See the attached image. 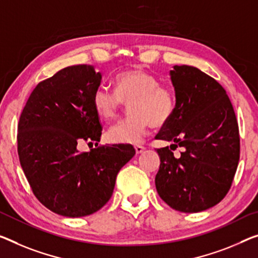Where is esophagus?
Here are the masks:
<instances>
[{
	"label": "esophagus",
	"mask_w": 258,
	"mask_h": 258,
	"mask_svg": "<svg viewBox=\"0 0 258 258\" xmlns=\"http://www.w3.org/2000/svg\"><path fill=\"white\" fill-rule=\"evenodd\" d=\"M144 150H145V148H144V146H142V145H136V146H135V151H136L137 154L142 153L143 151H144Z\"/></svg>",
	"instance_id": "obj_1"
}]
</instances>
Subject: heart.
<instances>
[{"label": "heart", "mask_w": 258, "mask_h": 258, "mask_svg": "<svg viewBox=\"0 0 258 258\" xmlns=\"http://www.w3.org/2000/svg\"><path fill=\"white\" fill-rule=\"evenodd\" d=\"M156 76L141 69L126 70L114 79V91L98 88L92 106L102 120H110L120 110L122 102H130L132 115L116 122L107 132V140L115 144L142 142L150 123L162 126L175 113V97L167 86L159 85Z\"/></svg>", "instance_id": "heart-1"}]
</instances>
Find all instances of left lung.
Instances as JSON below:
<instances>
[{
	"label": "left lung",
	"mask_w": 258,
	"mask_h": 258,
	"mask_svg": "<svg viewBox=\"0 0 258 258\" xmlns=\"http://www.w3.org/2000/svg\"><path fill=\"white\" fill-rule=\"evenodd\" d=\"M169 77L175 113L157 140L180 146V157L168 146L158 149L160 166L156 188L161 200L180 212L215 207L231 188L240 159L234 109L219 83L191 66H174Z\"/></svg>",
	"instance_id": "1"
}]
</instances>
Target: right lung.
Wrapping results in <instances>:
<instances>
[{
	"mask_svg": "<svg viewBox=\"0 0 258 258\" xmlns=\"http://www.w3.org/2000/svg\"><path fill=\"white\" fill-rule=\"evenodd\" d=\"M101 79L93 66L67 67L39 83L19 117L24 174L35 197L60 216L79 218L100 210L112 197L117 173L136 153L130 144L78 151L79 142H100L92 97Z\"/></svg>",
	"mask_w": 258,
	"mask_h": 258,
	"instance_id": "1",
	"label": "right lung"
}]
</instances>
